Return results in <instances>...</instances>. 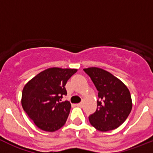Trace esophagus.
<instances>
[{"instance_id":"34e87169","label":"esophagus","mask_w":153,"mask_h":153,"mask_svg":"<svg viewBox=\"0 0 153 153\" xmlns=\"http://www.w3.org/2000/svg\"><path fill=\"white\" fill-rule=\"evenodd\" d=\"M76 106H79V107H81V106H83V102H79V103L76 104Z\"/></svg>"}]
</instances>
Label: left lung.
Listing matches in <instances>:
<instances>
[{
	"mask_svg": "<svg viewBox=\"0 0 153 153\" xmlns=\"http://www.w3.org/2000/svg\"><path fill=\"white\" fill-rule=\"evenodd\" d=\"M98 90L96 112L89 117L90 123L101 132L117 129L125 122L132 107V98L127 86L115 76L103 69H83Z\"/></svg>",
	"mask_w": 153,
	"mask_h": 153,
	"instance_id": "1",
	"label": "left lung"
}]
</instances>
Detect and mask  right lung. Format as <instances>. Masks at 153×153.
<instances>
[{"instance_id": "1", "label": "right lung", "mask_w": 153, "mask_h": 153, "mask_svg": "<svg viewBox=\"0 0 153 153\" xmlns=\"http://www.w3.org/2000/svg\"><path fill=\"white\" fill-rule=\"evenodd\" d=\"M76 69L51 67L39 73L25 84L21 104L28 117L39 129L55 132L65 124L71 104L60 102L67 95V80Z\"/></svg>"}]
</instances>
